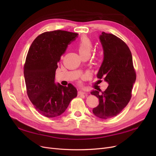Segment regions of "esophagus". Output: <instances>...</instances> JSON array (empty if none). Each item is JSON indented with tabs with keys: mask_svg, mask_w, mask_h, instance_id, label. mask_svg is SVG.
<instances>
[{
	"mask_svg": "<svg viewBox=\"0 0 156 156\" xmlns=\"http://www.w3.org/2000/svg\"><path fill=\"white\" fill-rule=\"evenodd\" d=\"M84 94H85V92L84 91H83V90H80L78 92V95H84Z\"/></svg>",
	"mask_w": 156,
	"mask_h": 156,
	"instance_id": "obj_1",
	"label": "esophagus"
}]
</instances>
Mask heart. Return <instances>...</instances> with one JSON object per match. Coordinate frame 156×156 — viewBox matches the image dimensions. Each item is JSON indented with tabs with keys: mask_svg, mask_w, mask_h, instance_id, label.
<instances>
[{
	"mask_svg": "<svg viewBox=\"0 0 156 156\" xmlns=\"http://www.w3.org/2000/svg\"><path fill=\"white\" fill-rule=\"evenodd\" d=\"M93 47V44L91 40L87 36H83L80 38L77 44V48L81 57L90 55Z\"/></svg>",
	"mask_w": 156,
	"mask_h": 156,
	"instance_id": "obj_1",
	"label": "heart"
}]
</instances>
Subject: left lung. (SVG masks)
Instances as JSON below:
<instances>
[{
    "label": "left lung",
    "instance_id": "1",
    "mask_svg": "<svg viewBox=\"0 0 156 156\" xmlns=\"http://www.w3.org/2000/svg\"><path fill=\"white\" fill-rule=\"evenodd\" d=\"M99 38L104 50V60L97 76L104 78L109 85L104 92H91L99 99V105L92 111L97 117L107 119L116 116L129 102L136 72L132 53L124 41L105 32Z\"/></svg>",
    "mask_w": 156,
    "mask_h": 156
}]
</instances>
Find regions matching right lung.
Listing matches in <instances>:
<instances>
[{
    "mask_svg": "<svg viewBox=\"0 0 156 156\" xmlns=\"http://www.w3.org/2000/svg\"><path fill=\"white\" fill-rule=\"evenodd\" d=\"M78 34L67 31H46L32 42L24 64L27 92L35 109L44 116L55 118L67 109L77 96V90L54 83L57 63Z\"/></svg>",
    "mask_w": 156,
    "mask_h": 156,
    "instance_id": "1",
    "label": "right lung"
}]
</instances>
